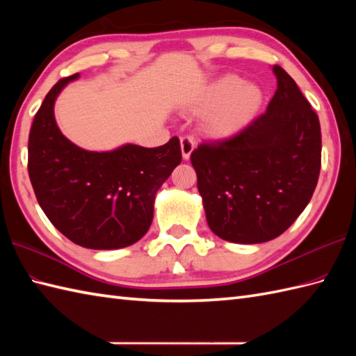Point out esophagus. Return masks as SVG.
<instances>
[{
    "label": "esophagus",
    "instance_id": "34e87169",
    "mask_svg": "<svg viewBox=\"0 0 356 356\" xmlns=\"http://www.w3.org/2000/svg\"><path fill=\"white\" fill-rule=\"evenodd\" d=\"M194 147H195V140L194 138H191V136H184V138L180 139V149H182L184 161H188V159H190Z\"/></svg>",
    "mask_w": 356,
    "mask_h": 356
}]
</instances>
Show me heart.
<instances>
[{
    "label": "heart",
    "instance_id": "1",
    "mask_svg": "<svg viewBox=\"0 0 356 356\" xmlns=\"http://www.w3.org/2000/svg\"><path fill=\"white\" fill-rule=\"evenodd\" d=\"M263 102L259 86L245 84V79L226 73L208 86L195 102L194 108L207 116L205 127L209 136L226 139L251 124Z\"/></svg>",
    "mask_w": 356,
    "mask_h": 356
}]
</instances>
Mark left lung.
Returning <instances> with one entry per match:
<instances>
[{
    "instance_id": "left-lung-1",
    "label": "left lung",
    "mask_w": 356,
    "mask_h": 356,
    "mask_svg": "<svg viewBox=\"0 0 356 356\" xmlns=\"http://www.w3.org/2000/svg\"><path fill=\"white\" fill-rule=\"evenodd\" d=\"M277 92L238 134L191 153L208 226L241 245L283 234L311 202L321 168L320 120L295 81L272 67Z\"/></svg>"
}]
</instances>
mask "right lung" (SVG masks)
I'll return each instance as SVG.
<instances>
[{"label":"right lung","instance_id":"obj_1","mask_svg":"<svg viewBox=\"0 0 356 356\" xmlns=\"http://www.w3.org/2000/svg\"><path fill=\"white\" fill-rule=\"evenodd\" d=\"M79 73L56 82L29 134V177L55 228L88 249H120L149 229L159 188L182 161L177 138L162 147L125 143L111 151L74 145L59 130L55 101Z\"/></svg>","mask_w":356,"mask_h":356}]
</instances>
